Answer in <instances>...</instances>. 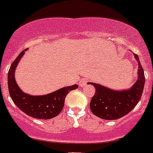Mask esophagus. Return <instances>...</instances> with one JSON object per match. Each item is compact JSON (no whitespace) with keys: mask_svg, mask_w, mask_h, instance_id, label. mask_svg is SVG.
I'll list each match as a JSON object with an SVG mask.
<instances>
[{"mask_svg":"<svg viewBox=\"0 0 153 153\" xmlns=\"http://www.w3.org/2000/svg\"><path fill=\"white\" fill-rule=\"evenodd\" d=\"M87 81H88V80H87V79H85V78H82V79H80V81H79V85H80V87L86 86Z\"/></svg>","mask_w":153,"mask_h":153,"instance_id":"esophagus-1","label":"esophagus"}]
</instances>
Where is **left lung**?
Returning <instances> with one entry per match:
<instances>
[{
  "mask_svg": "<svg viewBox=\"0 0 153 153\" xmlns=\"http://www.w3.org/2000/svg\"><path fill=\"white\" fill-rule=\"evenodd\" d=\"M134 55L138 64L137 79L130 88L118 91L96 83H88L92 84L96 90L90 102V108L91 112L99 118L105 120L123 118L140 101L145 87V77L138 56L135 53Z\"/></svg>",
  "mask_w": 153,
  "mask_h": 153,
  "instance_id": "1",
  "label": "left lung"
}]
</instances>
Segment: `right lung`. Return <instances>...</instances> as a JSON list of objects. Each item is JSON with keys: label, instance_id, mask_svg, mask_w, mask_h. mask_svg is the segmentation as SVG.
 <instances>
[{"label": "right lung", "instance_id": "1", "mask_svg": "<svg viewBox=\"0 0 153 153\" xmlns=\"http://www.w3.org/2000/svg\"><path fill=\"white\" fill-rule=\"evenodd\" d=\"M24 50L19 53L11 65L8 73V87L9 95L14 103L19 110L30 117L38 119H51L62 111L65 100L69 91L78 88L77 84L64 87L51 93L42 96H32L25 93L18 86L15 79V72L17 65L24 56Z\"/></svg>", "mask_w": 153, "mask_h": 153}]
</instances>
